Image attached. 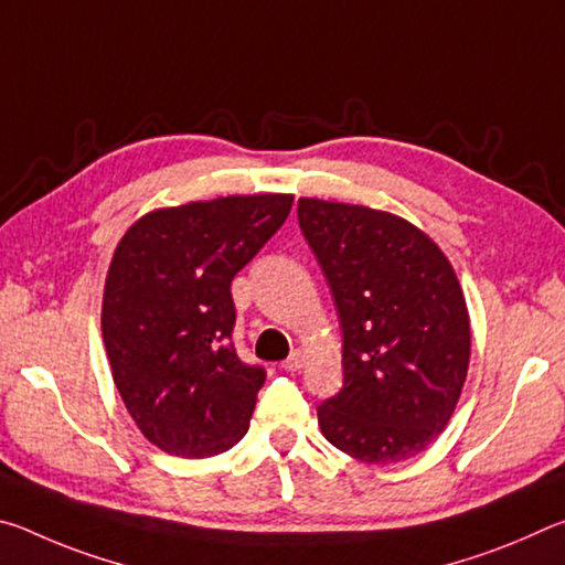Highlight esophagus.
I'll return each instance as SVG.
<instances>
[{"label":"esophagus","mask_w":565,"mask_h":565,"mask_svg":"<svg viewBox=\"0 0 565 565\" xmlns=\"http://www.w3.org/2000/svg\"><path fill=\"white\" fill-rule=\"evenodd\" d=\"M303 363H306V353L301 349H296V351H291V356L281 363V366L286 371H299Z\"/></svg>","instance_id":"obj_1"}]
</instances>
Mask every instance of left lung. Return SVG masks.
I'll return each mask as SVG.
<instances>
[{
    "instance_id": "obj_1",
    "label": "left lung",
    "mask_w": 565,
    "mask_h": 565,
    "mask_svg": "<svg viewBox=\"0 0 565 565\" xmlns=\"http://www.w3.org/2000/svg\"><path fill=\"white\" fill-rule=\"evenodd\" d=\"M299 226L331 286L343 386L319 406L327 441L363 463L414 458L444 431L471 359L451 262L406 218L299 199Z\"/></svg>"
}]
</instances>
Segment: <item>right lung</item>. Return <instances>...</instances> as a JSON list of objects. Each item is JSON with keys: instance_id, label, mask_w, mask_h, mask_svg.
Wrapping results in <instances>:
<instances>
[{"instance_id": "right-lung-1", "label": "right lung", "mask_w": 565, "mask_h": 565, "mask_svg": "<svg viewBox=\"0 0 565 565\" xmlns=\"http://www.w3.org/2000/svg\"><path fill=\"white\" fill-rule=\"evenodd\" d=\"M291 204V194H252L157 209L117 244L104 347L129 416L164 454L216 456L248 431L266 371L236 356L232 281Z\"/></svg>"}]
</instances>
